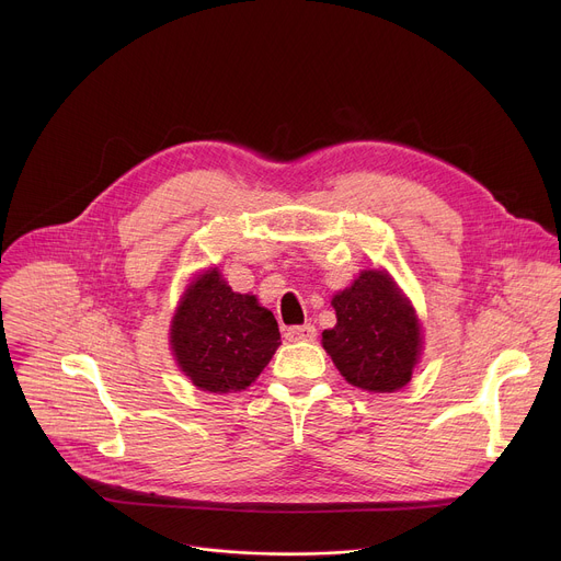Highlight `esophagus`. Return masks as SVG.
I'll return each mask as SVG.
<instances>
[{
    "instance_id": "1",
    "label": "esophagus",
    "mask_w": 561,
    "mask_h": 561,
    "mask_svg": "<svg viewBox=\"0 0 561 561\" xmlns=\"http://www.w3.org/2000/svg\"><path fill=\"white\" fill-rule=\"evenodd\" d=\"M317 337V329L312 324H304V327H290L286 331V340L290 342H312Z\"/></svg>"
}]
</instances>
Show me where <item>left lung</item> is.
Instances as JSON below:
<instances>
[{
	"mask_svg": "<svg viewBox=\"0 0 561 561\" xmlns=\"http://www.w3.org/2000/svg\"><path fill=\"white\" fill-rule=\"evenodd\" d=\"M337 324L322 344L342 377L368 392L404 388L422 355V327L386 271H362L333 297Z\"/></svg>",
	"mask_w": 561,
	"mask_h": 561,
	"instance_id": "8db88e82",
	"label": "left lung"
}]
</instances>
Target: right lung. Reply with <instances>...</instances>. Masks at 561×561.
<instances>
[{
	"label": "right lung",
	"instance_id": "1",
	"mask_svg": "<svg viewBox=\"0 0 561 561\" xmlns=\"http://www.w3.org/2000/svg\"><path fill=\"white\" fill-rule=\"evenodd\" d=\"M279 340L273 312L255 295L232 293L217 268L191 282L171 322L178 366L197 388L217 394L251 386Z\"/></svg>",
	"mask_w": 561,
	"mask_h": 561
}]
</instances>
